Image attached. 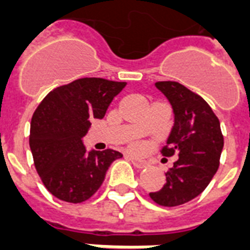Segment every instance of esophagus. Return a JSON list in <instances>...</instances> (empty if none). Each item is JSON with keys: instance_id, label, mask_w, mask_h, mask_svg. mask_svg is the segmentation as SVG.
<instances>
[{"instance_id": "1", "label": "esophagus", "mask_w": 250, "mask_h": 250, "mask_svg": "<svg viewBox=\"0 0 250 250\" xmlns=\"http://www.w3.org/2000/svg\"><path fill=\"white\" fill-rule=\"evenodd\" d=\"M125 157H127V159H128L129 161H131V163H132L133 165H135V167H140V169H142V167H146V161H142V160L136 159L135 156L125 155Z\"/></svg>"}]
</instances>
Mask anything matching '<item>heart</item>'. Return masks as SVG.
Segmentation results:
<instances>
[{
	"label": "heart",
	"mask_w": 250,
	"mask_h": 250,
	"mask_svg": "<svg viewBox=\"0 0 250 250\" xmlns=\"http://www.w3.org/2000/svg\"><path fill=\"white\" fill-rule=\"evenodd\" d=\"M133 148H138V144H133Z\"/></svg>",
	"instance_id": "heart-1"
}]
</instances>
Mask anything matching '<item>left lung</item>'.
I'll return each instance as SVG.
<instances>
[{
	"label": "left lung",
	"instance_id": "1",
	"mask_svg": "<svg viewBox=\"0 0 250 250\" xmlns=\"http://www.w3.org/2000/svg\"><path fill=\"white\" fill-rule=\"evenodd\" d=\"M156 87L165 94L174 112V125L161 149L164 156L178 155L167 184L149 193L152 201L165 207L184 205L208 186L218 171L224 138L220 122L201 95L176 81H159Z\"/></svg>",
	"mask_w": 250,
	"mask_h": 250
}]
</instances>
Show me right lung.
I'll list each match as a JSON object with an SVG mask.
<instances>
[{"label":"right lung","mask_w":250,"mask_h":250,"mask_svg":"<svg viewBox=\"0 0 250 250\" xmlns=\"http://www.w3.org/2000/svg\"><path fill=\"white\" fill-rule=\"evenodd\" d=\"M125 83L98 77L74 80L49 91L36 107L30 125L34 165L49 193L81 203L97 193L106 171L122 153L90 150L83 144L93 119H102Z\"/></svg>","instance_id":"right-lung-1"}]
</instances>
